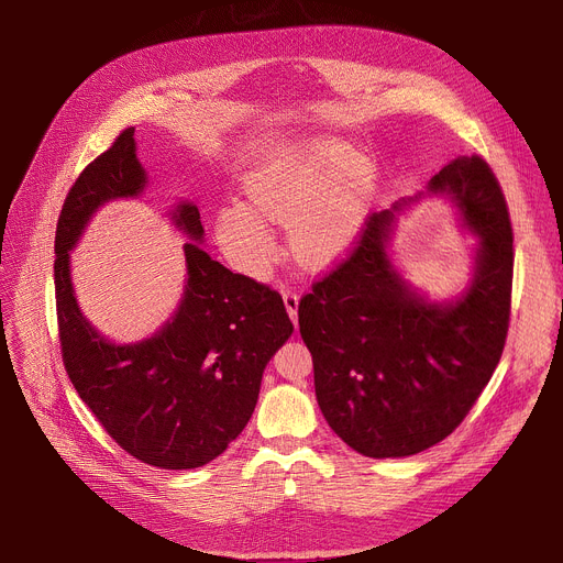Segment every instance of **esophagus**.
<instances>
[{
  "mask_svg": "<svg viewBox=\"0 0 563 563\" xmlns=\"http://www.w3.org/2000/svg\"><path fill=\"white\" fill-rule=\"evenodd\" d=\"M283 301H285V308H287L291 321L296 323L298 321V294H296V289L285 287L283 289Z\"/></svg>",
  "mask_w": 563,
  "mask_h": 563,
  "instance_id": "1",
  "label": "esophagus"
}]
</instances>
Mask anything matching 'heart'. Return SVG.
<instances>
[{"mask_svg":"<svg viewBox=\"0 0 563 563\" xmlns=\"http://www.w3.org/2000/svg\"><path fill=\"white\" fill-rule=\"evenodd\" d=\"M376 165L346 144H312L249 174V203L214 212V238L233 265L262 274L276 260L269 223L287 227L289 253L306 267H323L360 235L376 195Z\"/></svg>","mask_w":563,"mask_h":563,"instance_id":"1","label":"heart"}]
</instances>
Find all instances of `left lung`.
I'll use <instances>...</instances> for the list:
<instances>
[{"label": "left lung", "mask_w": 563, "mask_h": 563, "mask_svg": "<svg viewBox=\"0 0 563 563\" xmlns=\"http://www.w3.org/2000/svg\"><path fill=\"white\" fill-rule=\"evenodd\" d=\"M476 238L472 280L430 299L393 262L397 219L424 195L371 214L357 249L298 306L314 364L321 415L364 457H409L451 434L500 362L511 298V223L500 185L482 158L457 156L434 174Z\"/></svg>", "instance_id": "left-lung-1"}]
</instances>
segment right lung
Wrapping results in <instances>:
<instances>
[{
    "label": "right lung",
    "instance_id": "obj_1",
    "mask_svg": "<svg viewBox=\"0 0 563 563\" xmlns=\"http://www.w3.org/2000/svg\"><path fill=\"white\" fill-rule=\"evenodd\" d=\"M126 129L71 185L56 227V308L67 376L92 415L135 460L185 471L227 451L246 428L262 373L294 325L283 296L233 274L203 251L195 201L167 212L187 240L185 285L174 314L140 342L118 344L81 312L71 283V251L110 201L140 199L146 169Z\"/></svg>",
    "mask_w": 563,
    "mask_h": 563
}]
</instances>
